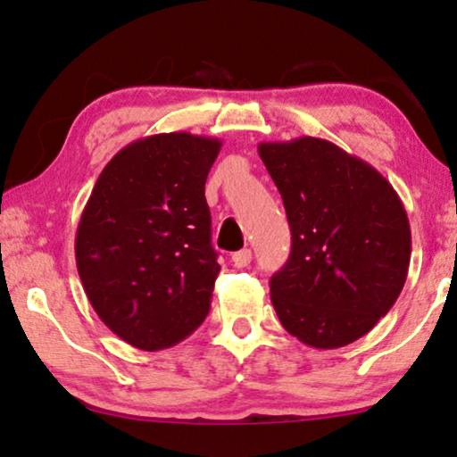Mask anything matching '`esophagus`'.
I'll return each mask as SVG.
<instances>
[{
  "label": "esophagus",
  "mask_w": 457,
  "mask_h": 457,
  "mask_svg": "<svg viewBox=\"0 0 457 457\" xmlns=\"http://www.w3.org/2000/svg\"><path fill=\"white\" fill-rule=\"evenodd\" d=\"M230 262L237 268H245L252 264V249H241V252H235L233 255H230Z\"/></svg>",
  "instance_id": "obj_1"
}]
</instances>
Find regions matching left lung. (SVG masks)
Here are the masks:
<instances>
[{
    "mask_svg": "<svg viewBox=\"0 0 457 457\" xmlns=\"http://www.w3.org/2000/svg\"><path fill=\"white\" fill-rule=\"evenodd\" d=\"M291 255L270 278L280 324L314 349L358 341L393 308L410 268L405 208L377 168L318 137L262 141Z\"/></svg>",
    "mask_w": 457,
    "mask_h": 457,
    "instance_id": "obj_1",
    "label": "left lung"
}]
</instances>
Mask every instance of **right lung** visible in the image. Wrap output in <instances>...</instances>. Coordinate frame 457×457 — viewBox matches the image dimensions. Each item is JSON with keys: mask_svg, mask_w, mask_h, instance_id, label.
I'll return each mask as SVG.
<instances>
[{"mask_svg": "<svg viewBox=\"0 0 457 457\" xmlns=\"http://www.w3.org/2000/svg\"><path fill=\"white\" fill-rule=\"evenodd\" d=\"M220 147L185 130L129 143L80 214L74 258L87 297L112 333L143 352L177 345L210 312L220 266L205 179Z\"/></svg>", "mask_w": 457, "mask_h": 457, "instance_id": "obj_1", "label": "right lung"}]
</instances>
